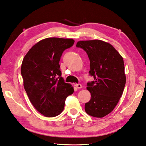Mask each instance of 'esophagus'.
<instances>
[{
  "label": "esophagus",
  "instance_id": "1",
  "mask_svg": "<svg viewBox=\"0 0 146 146\" xmlns=\"http://www.w3.org/2000/svg\"><path fill=\"white\" fill-rule=\"evenodd\" d=\"M75 86L77 88H82V85L81 84H76Z\"/></svg>",
  "mask_w": 146,
  "mask_h": 146
}]
</instances>
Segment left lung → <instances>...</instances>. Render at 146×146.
Masks as SVG:
<instances>
[{
  "label": "left lung",
  "mask_w": 146,
  "mask_h": 146,
  "mask_svg": "<svg viewBox=\"0 0 146 146\" xmlns=\"http://www.w3.org/2000/svg\"><path fill=\"white\" fill-rule=\"evenodd\" d=\"M90 60L89 74L94 80L87 83L91 99L85 104L88 115L102 118L112 111L122 96L126 83L123 59L109 43L100 40L79 41Z\"/></svg>",
  "instance_id": "left-lung-1"
}]
</instances>
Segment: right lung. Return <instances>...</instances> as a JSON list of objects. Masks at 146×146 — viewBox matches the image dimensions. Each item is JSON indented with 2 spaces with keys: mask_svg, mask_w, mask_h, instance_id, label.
Instances as JSON below:
<instances>
[{
  "mask_svg": "<svg viewBox=\"0 0 146 146\" xmlns=\"http://www.w3.org/2000/svg\"><path fill=\"white\" fill-rule=\"evenodd\" d=\"M70 38H47L31 47L21 68L25 90L31 104L46 117L59 115L65 101L74 92L61 77L59 61L62 52L73 46Z\"/></svg>",
  "mask_w": 146,
  "mask_h": 146,
  "instance_id": "add662e5",
  "label": "right lung"
}]
</instances>
